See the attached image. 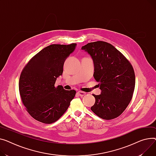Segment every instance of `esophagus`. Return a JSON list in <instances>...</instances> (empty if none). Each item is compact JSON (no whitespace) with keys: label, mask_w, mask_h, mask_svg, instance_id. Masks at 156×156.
Instances as JSON below:
<instances>
[{"label":"esophagus","mask_w":156,"mask_h":156,"mask_svg":"<svg viewBox=\"0 0 156 156\" xmlns=\"http://www.w3.org/2000/svg\"><path fill=\"white\" fill-rule=\"evenodd\" d=\"M77 94L79 96H84L85 94H86V93L85 92H82V91H78L77 92Z\"/></svg>","instance_id":"34e87169"}]
</instances>
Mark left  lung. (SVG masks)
I'll return each mask as SVG.
<instances>
[{
  "mask_svg": "<svg viewBox=\"0 0 156 156\" xmlns=\"http://www.w3.org/2000/svg\"><path fill=\"white\" fill-rule=\"evenodd\" d=\"M93 59L94 78L99 82L101 94L90 108L97 116L112 120L120 116L132 98L135 84L133 69L123 55L108 43L98 41L81 48Z\"/></svg>",
  "mask_w": 156,
  "mask_h": 156,
  "instance_id": "left-lung-1",
  "label": "left lung"
}]
</instances>
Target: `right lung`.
Returning <instances> with one entry per match:
<instances>
[{"label":"right lung","mask_w":156,"mask_h":156,"mask_svg":"<svg viewBox=\"0 0 156 156\" xmlns=\"http://www.w3.org/2000/svg\"><path fill=\"white\" fill-rule=\"evenodd\" d=\"M76 43L48 46L34 55L23 69L19 90L27 112L35 120L50 124L58 120L74 98L75 90L55 87L62 75L65 60L74 51Z\"/></svg>","instance_id":"obj_1"}]
</instances>
